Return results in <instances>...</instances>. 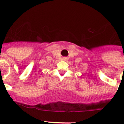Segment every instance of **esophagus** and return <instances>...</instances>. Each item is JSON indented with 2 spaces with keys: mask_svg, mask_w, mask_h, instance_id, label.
I'll use <instances>...</instances> for the list:
<instances>
[{
  "mask_svg": "<svg viewBox=\"0 0 124 124\" xmlns=\"http://www.w3.org/2000/svg\"><path fill=\"white\" fill-rule=\"evenodd\" d=\"M63 59H64V60H66V58H64Z\"/></svg>",
  "mask_w": 124,
  "mask_h": 124,
  "instance_id": "34e87169",
  "label": "esophagus"
}]
</instances>
